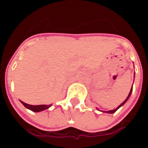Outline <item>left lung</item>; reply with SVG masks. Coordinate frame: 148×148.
Listing matches in <instances>:
<instances>
[{
	"mask_svg": "<svg viewBox=\"0 0 148 148\" xmlns=\"http://www.w3.org/2000/svg\"><path fill=\"white\" fill-rule=\"evenodd\" d=\"M132 89H131V90H130V93H129V94H128V96H127V98H126V99H125V101H124V102L122 103V104H121V105H120V106H118L117 108H116V109H113V110H109V111H107V112H108V113H113V112H115L116 111V110H117V109H119V108H120V107H121V106H123V105H124V103H125V102H126V101H127V99H128V97H130L131 93H132Z\"/></svg>",
	"mask_w": 148,
	"mask_h": 148,
	"instance_id": "obj_1",
	"label": "left lung"
}]
</instances>
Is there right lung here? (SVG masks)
<instances>
[{"label":"right lung","mask_w":148,"mask_h":148,"mask_svg":"<svg viewBox=\"0 0 148 148\" xmlns=\"http://www.w3.org/2000/svg\"><path fill=\"white\" fill-rule=\"evenodd\" d=\"M21 103L24 105L27 109H30L33 112H40L44 110V109H47L50 108L51 105H49V106H45V105H40V106H32V105H28V104H26L24 103V101H21Z\"/></svg>","instance_id":"1"}]
</instances>
